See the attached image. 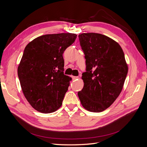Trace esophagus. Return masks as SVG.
<instances>
[{
    "label": "esophagus",
    "mask_w": 147,
    "mask_h": 147,
    "mask_svg": "<svg viewBox=\"0 0 147 147\" xmlns=\"http://www.w3.org/2000/svg\"><path fill=\"white\" fill-rule=\"evenodd\" d=\"M72 80H75L78 79V77H77V76H72Z\"/></svg>",
    "instance_id": "obj_1"
}]
</instances>
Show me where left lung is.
<instances>
[{
	"label": "left lung",
	"instance_id": "left-lung-1",
	"mask_svg": "<svg viewBox=\"0 0 147 147\" xmlns=\"http://www.w3.org/2000/svg\"><path fill=\"white\" fill-rule=\"evenodd\" d=\"M86 59L82 74L84 86L78 92L83 107L100 112L112 105L121 93L128 67L124 52L113 39L97 33L78 35Z\"/></svg>",
	"mask_w": 147,
	"mask_h": 147
}]
</instances>
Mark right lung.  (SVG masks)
I'll return each mask as SVG.
<instances>
[{
	"label": "right lung",
	"mask_w": 147,
	"mask_h": 147,
	"mask_svg": "<svg viewBox=\"0 0 147 147\" xmlns=\"http://www.w3.org/2000/svg\"><path fill=\"white\" fill-rule=\"evenodd\" d=\"M77 37L72 33L43 35L26 47L18 75L25 97L38 112L52 113L62 105L72 80L64 74L63 55Z\"/></svg>",
	"instance_id": "right-lung-1"
}]
</instances>
